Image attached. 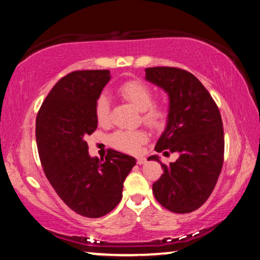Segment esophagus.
<instances>
[{"label":"esophagus","instance_id":"obj_1","mask_svg":"<svg viewBox=\"0 0 260 260\" xmlns=\"http://www.w3.org/2000/svg\"><path fill=\"white\" fill-rule=\"evenodd\" d=\"M145 161H146V159H145L144 157H138L137 158V162L139 165H141V164H145Z\"/></svg>","mask_w":260,"mask_h":260}]
</instances>
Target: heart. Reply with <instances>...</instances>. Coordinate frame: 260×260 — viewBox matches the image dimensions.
<instances>
[{
  "instance_id": "1",
  "label": "heart",
  "mask_w": 260,
  "mask_h": 260,
  "mask_svg": "<svg viewBox=\"0 0 260 260\" xmlns=\"http://www.w3.org/2000/svg\"><path fill=\"white\" fill-rule=\"evenodd\" d=\"M119 94L143 112V121L153 129H161L166 124L169 109L164 103L153 102L154 91L147 83L140 79H131L119 86ZM95 116L99 124L107 126L110 122V100L101 94L96 100ZM147 140L145 131H116L110 136V145L126 153H137L141 145Z\"/></svg>"
}]
</instances>
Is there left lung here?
Instances as JSON below:
<instances>
[{
  "instance_id": "8db88e82",
  "label": "left lung",
  "mask_w": 260,
  "mask_h": 260,
  "mask_svg": "<svg viewBox=\"0 0 260 260\" xmlns=\"http://www.w3.org/2000/svg\"><path fill=\"white\" fill-rule=\"evenodd\" d=\"M146 81L169 95L166 128L154 150L179 157L153 183L155 200L170 212L185 214L199 209L215 188L223 164V126L220 110L202 83L178 68H147ZM148 160H159L151 155Z\"/></svg>"
}]
</instances>
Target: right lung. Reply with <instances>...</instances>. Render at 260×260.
I'll use <instances>...</instances> for the list:
<instances>
[{
  "label": "right lung",
  "mask_w": 260,
  "mask_h": 260,
  "mask_svg": "<svg viewBox=\"0 0 260 260\" xmlns=\"http://www.w3.org/2000/svg\"><path fill=\"white\" fill-rule=\"evenodd\" d=\"M109 79V70L71 72L52 88L37 115L45 175L65 205L85 217H101L119 205L137 161L114 150L101 160L89 155L86 137L98 128L96 100Z\"/></svg>",
  "instance_id": "obj_1"
}]
</instances>
